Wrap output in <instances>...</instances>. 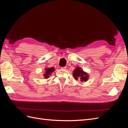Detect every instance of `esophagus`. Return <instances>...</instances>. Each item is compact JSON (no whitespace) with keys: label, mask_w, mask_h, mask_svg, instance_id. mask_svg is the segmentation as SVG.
<instances>
[{"label":"esophagus","mask_w":128,"mask_h":128,"mask_svg":"<svg viewBox=\"0 0 128 128\" xmlns=\"http://www.w3.org/2000/svg\"><path fill=\"white\" fill-rule=\"evenodd\" d=\"M67 67H61V69H64V70H65V69H66Z\"/></svg>","instance_id":"34e87169"}]
</instances>
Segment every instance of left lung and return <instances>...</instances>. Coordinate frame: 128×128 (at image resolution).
Segmentation results:
<instances>
[{
  "mask_svg": "<svg viewBox=\"0 0 128 128\" xmlns=\"http://www.w3.org/2000/svg\"><path fill=\"white\" fill-rule=\"evenodd\" d=\"M73 76L76 80L80 79L81 82L86 81L88 79V74L80 67H77L73 72Z\"/></svg>",
  "mask_w": 128,
  "mask_h": 128,
  "instance_id": "left-lung-1",
  "label": "left lung"
}]
</instances>
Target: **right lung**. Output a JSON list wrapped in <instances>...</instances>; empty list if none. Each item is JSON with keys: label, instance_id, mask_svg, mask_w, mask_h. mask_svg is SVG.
Masks as SVG:
<instances>
[{"label": "right lung", "instance_id": "1", "mask_svg": "<svg viewBox=\"0 0 128 128\" xmlns=\"http://www.w3.org/2000/svg\"><path fill=\"white\" fill-rule=\"evenodd\" d=\"M45 73L44 74V77H45V78H48L49 77V75L52 74L54 71V68L51 67V68H45Z\"/></svg>", "mask_w": 128, "mask_h": 128}]
</instances>
